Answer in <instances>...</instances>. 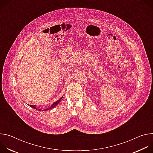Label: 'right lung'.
Returning a JSON list of instances; mask_svg holds the SVG:
<instances>
[{"mask_svg":"<svg viewBox=\"0 0 153 153\" xmlns=\"http://www.w3.org/2000/svg\"><path fill=\"white\" fill-rule=\"evenodd\" d=\"M63 98V96L60 99H59L57 101H56V102H54V103H53L50 107H48L47 108H46V109H45L44 110H43V111H47V110H50V109H52V108H54L55 106H56L57 105H58V103H59V102L62 100V99ZM30 106H31V108H34V109H35V110H38L39 109H38V108H37V106H36V105H28ZM39 111H40V109H39Z\"/></svg>","mask_w":153,"mask_h":153,"instance_id":"right-lung-1","label":"right lung"}]
</instances>
